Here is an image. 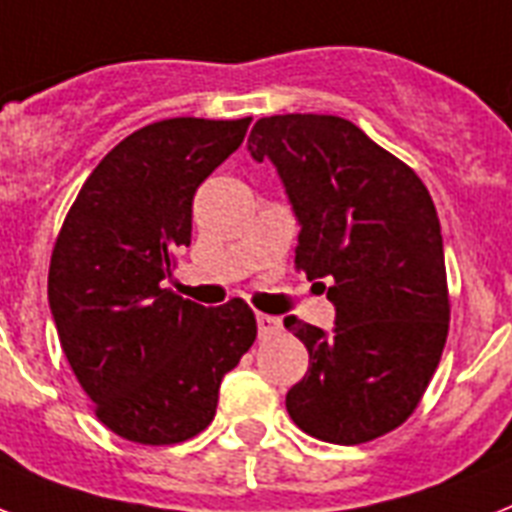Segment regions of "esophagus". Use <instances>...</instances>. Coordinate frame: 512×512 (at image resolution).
Segmentation results:
<instances>
[{
	"instance_id": "obj_1",
	"label": "esophagus",
	"mask_w": 512,
	"mask_h": 512,
	"mask_svg": "<svg viewBox=\"0 0 512 512\" xmlns=\"http://www.w3.org/2000/svg\"><path fill=\"white\" fill-rule=\"evenodd\" d=\"M278 331H281V318L257 313V334H260V339H270V336H276Z\"/></svg>"
}]
</instances>
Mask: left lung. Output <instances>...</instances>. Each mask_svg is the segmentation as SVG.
Listing matches in <instances>:
<instances>
[{
  "label": "left lung",
  "mask_w": 512,
  "mask_h": 512,
  "mask_svg": "<svg viewBox=\"0 0 512 512\" xmlns=\"http://www.w3.org/2000/svg\"><path fill=\"white\" fill-rule=\"evenodd\" d=\"M270 160L299 220L297 263L328 278L334 331L297 321L310 352L286 410L305 434L363 444L413 415L450 331L442 226L413 168L336 115H270L249 134Z\"/></svg>",
  "instance_id": "obj_1"
}]
</instances>
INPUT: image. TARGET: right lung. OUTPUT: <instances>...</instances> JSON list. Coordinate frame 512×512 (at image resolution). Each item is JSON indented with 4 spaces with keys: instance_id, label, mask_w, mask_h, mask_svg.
I'll return each instance as SVG.
<instances>
[{
    "instance_id": "1",
    "label": "right lung",
    "mask_w": 512,
    "mask_h": 512,
    "mask_svg": "<svg viewBox=\"0 0 512 512\" xmlns=\"http://www.w3.org/2000/svg\"><path fill=\"white\" fill-rule=\"evenodd\" d=\"M252 118H168L110 149L54 242L49 307L94 413L136 444H178L215 418L220 381L257 336L244 299L202 307L162 289L191 242L194 191Z\"/></svg>"
}]
</instances>
